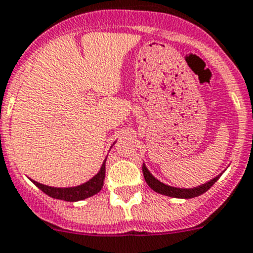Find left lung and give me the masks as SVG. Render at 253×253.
Instances as JSON below:
<instances>
[{
	"mask_svg": "<svg viewBox=\"0 0 253 253\" xmlns=\"http://www.w3.org/2000/svg\"><path fill=\"white\" fill-rule=\"evenodd\" d=\"M142 173H144V177H145V181L146 183L149 184V187L153 188L155 192L158 193H162V195H166V196L169 197H177V199H192V197H197L200 195H203L204 192L209 190V188L211 187L212 184L215 182L218 181V177H215L212 178L211 181H209L208 183L205 184H201V186H197V187H193V188H177V187H170V186H167V184L162 183L160 181H158L153 174L148 170L146 166L142 164Z\"/></svg>",
	"mask_w": 253,
	"mask_h": 253,
	"instance_id": "left-lung-1",
	"label": "left lung"
}]
</instances>
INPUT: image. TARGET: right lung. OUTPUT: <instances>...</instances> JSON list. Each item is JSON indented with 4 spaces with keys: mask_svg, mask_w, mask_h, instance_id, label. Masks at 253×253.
<instances>
[{
    "mask_svg": "<svg viewBox=\"0 0 253 253\" xmlns=\"http://www.w3.org/2000/svg\"><path fill=\"white\" fill-rule=\"evenodd\" d=\"M107 160V158H105ZM105 160L103 162L102 168L98 172V174H95L90 181L85 182L84 184H80V186H76V187H69V188H57V187H49V186H45V184L38 183V182H34V184L39 190H42L45 195L53 197V199L58 200H65V201H79V200H84L87 197L93 196L95 193L99 192L103 187V182H104L105 177Z\"/></svg>",
    "mask_w": 253,
    "mask_h": 253,
    "instance_id": "add662e5",
    "label": "right lung"
}]
</instances>
